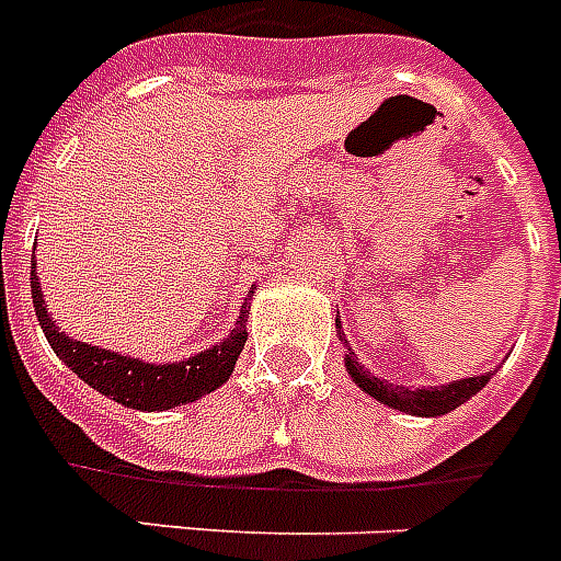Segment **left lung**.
I'll return each mask as SVG.
<instances>
[{"instance_id":"obj_1","label":"left lung","mask_w":561,"mask_h":561,"mask_svg":"<svg viewBox=\"0 0 561 561\" xmlns=\"http://www.w3.org/2000/svg\"><path fill=\"white\" fill-rule=\"evenodd\" d=\"M336 334H340V343L345 345V371L354 380L357 389H363L368 398H375L377 403H383L389 409H398L403 414H417V417H440V414L453 412L461 403L478 394L490 383V371L486 375L476 377H461V380H453V383L444 386H403V383H391V380H383V377H375L368 371L363 363L354 354L352 343L345 340L343 334V322L336 320Z\"/></svg>"}]
</instances>
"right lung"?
Returning <instances> with one entry per match:
<instances>
[{"label": "right lung", "mask_w": 561, "mask_h": 561, "mask_svg": "<svg viewBox=\"0 0 561 561\" xmlns=\"http://www.w3.org/2000/svg\"><path fill=\"white\" fill-rule=\"evenodd\" d=\"M253 294L256 290L244 296L239 320L221 343L186 359L149 363V359L80 343L75 336H68L48 313L43 288H39V276H36V259L34 267H31V299H34L36 320L43 325L45 340L51 343L54 354L91 389H98L100 394H106L108 400H115L121 407L138 409V412H167V409L186 407V403L202 400L204 394L216 391L218 386L230 380L236 359L248 343V308Z\"/></svg>", "instance_id": "1"}]
</instances>
